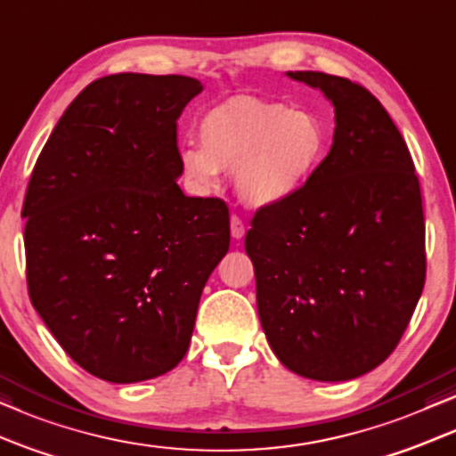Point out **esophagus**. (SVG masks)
Returning <instances> with one entry per match:
<instances>
[{
	"label": "esophagus",
	"instance_id": "1",
	"mask_svg": "<svg viewBox=\"0 0 456 456\" xmlns=\"http://www.w3.org/2000/svg\"><path fill=\"white\" fill-rule=\"evenodd\" d=\"M246 223H244V218H241L240 215H232V235L235 240H241L246 235Z\"/></svg>",
	"mask_w": 456,
	"mask_h": 456
}]
</instances>
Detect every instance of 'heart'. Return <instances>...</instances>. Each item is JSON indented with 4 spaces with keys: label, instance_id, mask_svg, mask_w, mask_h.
<instances>
[{
    "label": "heart",
    "instance_id": "obj_1",
    "mask_svg": "<svg viewBox=\"0 0 456 456\" xmlns=\"http://www.w3.org/2000/svg\"><path fill=\"white\" fill-rule=\"evenodd\" d=\"M200 148L179 151L183 177L200 191L233 171L235 191L252 208L281 204L308 183L330 148L319 114L283 102L233 95L198 123Z\"/></svg>",
    "mask_w": 456,
    "mask_h": 456
}]
</instances>
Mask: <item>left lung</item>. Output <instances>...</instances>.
I'll return each instance as SVG.
<instances>
[{
  "label": "left lung",
  "instance_id": "1",
  "mask_svg": "<svg viewBox=\"0 0 456 456\" xmlns=\"http://www.w3.org/2000/svg\"><path fill=\"white\" fill-rule=\"evenodd\" d=\"M336 108L317 171L281 204L258 208L246 235L258 317L289 371L361 378L396 348L426 285V221L411 151L362 85L288 72Z\"/></svg>",
  "mask_w": 456,
  "mask_h": 456
}]
</instances>
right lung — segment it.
<instances>
[{"mask_svg":"<svg viewBox=\"0 0 456 456\" xmlns=\"http://www.w3.org/2000/svg\"><path fill=\"white\" fill-rule=\"evenodd\" d=\"M200 91L181 75L97 78L30 173L28 298L66 354L112 384L179 365L204 285L229 250L227 204L177 185V118Z\"/></svg>","mask_w":456,"mask_h":456,"instance_id":"right-lung-1","label":"right lung"}]
</instances>
